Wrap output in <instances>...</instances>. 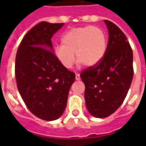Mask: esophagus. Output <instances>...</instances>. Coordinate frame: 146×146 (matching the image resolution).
Returning a JSON list of instances; mask_svg holds the SVG:
<instances>
[{
    "instance_id": "1",
    "label": "esophagus",
    "mask_w": 146,
    "mask_h": 146,
    "mask_svg": "<svg viewBox=\"0 0 146 146\" xmlns=\"http://www.w3.org/2000/svg\"><path fill=\"white\" fill-rule=\"evenodd\" d=\"M76 80H80V76L79 74H76Z\"/></svg>"
}]
</instances>
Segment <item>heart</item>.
<instances>
[{
    "mask_svg": "<svg viewBox=\"0 0 146 146\" xmlns=\"http://www.w3.org/2000/svg\"><path fill=\"white\" fill-rule=\"evenodd\" d=\"M62 45L54 48V55L63 67L70 69L76 62L94 66L103 59L107 49V39L102 29L87 26L73 28L62 37Z\"/></svg>",
    "mask_w": 146,
    "mask_h": 146,
    "instance_id": "heart-1",
    "label": "heart"
}]
</instances>
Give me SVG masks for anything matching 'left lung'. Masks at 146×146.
Listing matches in <instances>:
<instances>
[{
	"instance_id": "1",
	"label": "left lung",
	"mask_w": 146,
	"mask_h": 146,
	"mask_svg": "<svg viewBox=\"0 0 146 146\" xmlns=\"http://www.w3.org/2000/svg\"><path fill=\"white\" fill-rule=\"evenodd\" d=\"M104 22L109 31L106 53L100 63L80 74L86 107L96 118L108 117L120 106L133 78V55L126 36L112 22Z\"/></svg>"
}]
</instances>
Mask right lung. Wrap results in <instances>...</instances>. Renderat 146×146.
<instances>
[{
  "label": "right lung",
  "instance_id": "add662e5",
  "mask_svg": "<svg viewBox=\"0 0 146 146\" xmlns=\"http://www.w3.org/2000/svg\"><path fill=\"white\" fill-rule=\"evenodd\" d=\"M64 23L41 22L20 43L15 58L17 87L27 107L43 120L58 119L76 75L57 60L51 38Z\"/></svg>",
  "mask_w": 146,
  "mask_h": 146
}]
</instances>
